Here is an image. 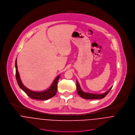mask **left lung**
Wrapping results in <instances>:
<instances>
[{
	"label": "left lung",
	"instance_id": "1",
	"mask_svg": "<svg viewBox=\"0 0 135 135\" xmlns=\"http://www.w3.org/2000/svg\"><path fill=\"white\" fill-rule=\"evenodd\" d=\"M76 87H77V92L78 94L79 95V96L83 98L86 99H103V98H104L109 93V91H110V90L111 89L112 86L106 92H105L103 94H93V93H86L84 91L78 82L76 80Z\"/></svg>",
	"mask_w": 135,
	"mask_h": 135
}]
</instances>
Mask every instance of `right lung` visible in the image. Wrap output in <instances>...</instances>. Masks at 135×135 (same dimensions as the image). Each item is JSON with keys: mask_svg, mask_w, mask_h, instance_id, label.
<instances>
[{"mask_svg": "<svg viewBox=\"0 0 135 135\" xmlns=\"http://www.w3.org/2000/svg\"><path fill=\"white\" fill-rule=\"evenodd\" d=\"M17 59L16 60V62H15V66H16V79H17L18 84L20 88L22 90H23L30 98L34 99H37V100H46L56 95L57 91V84H58V80L60 77L61 75H59L58 76L56 77V78L54 79L51 86L46 90L40 91H36L30 90L23 85V84L22 83L21 80V78L20 77L19 73L18 70Z\"/></svg>", "mask_w": 135, "mask_h": 135, "instance_id": "1", "label": "right lung"}]
</instances>
